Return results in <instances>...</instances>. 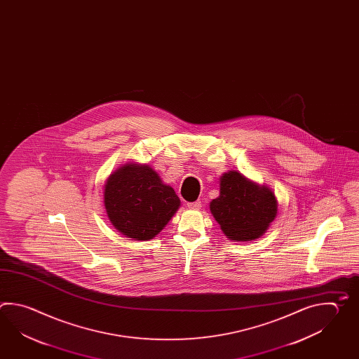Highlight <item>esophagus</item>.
<instances>
[{
	"mask_svg": "<svg viewBox=\"0 0 359 359\" xmlns=\"http://www.w3.org/2000/svg\"><path fill=\"white\" fill-rule=\"evenodd\" d=\"M188 208H191V210H199L201 207H202V202L201 201H196V202H189L188 203Z\"/></svg>",
	"mask_w": 359,
	"mask_h": 359,
	"instance_id": "34e87169",
	"label": "esophagus"
}]
</instances>
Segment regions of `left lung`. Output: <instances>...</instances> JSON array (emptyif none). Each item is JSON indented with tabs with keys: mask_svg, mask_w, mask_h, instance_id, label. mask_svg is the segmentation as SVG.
<instances>
[{
	"mask_svg": "<svg viewBox=\"0 0 359 359\" xmlns=\"http://www.w3.org/2000/svg\"><path fill=\"white\" fill-rule=\"evenodd\" d=\"M278 205L270 187L231 170L219 177V197L211 201L210 211L230 241L250 242L267 231Z\"/></svg>",
	"mask_w": 359,
	"mask_h": 359,
	"instance_id": "1",
	"label": "left lung"
}]
</instances>
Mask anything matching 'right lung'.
<instances>
[{
    "label": "right lung",
    "mask_w": 359,
    "mask_h": 359,
    "mask_svg": "<svg viewBox=\"0 0 359 359\" xmlns=\"http://www.w3.org/2000/svg\"><path fill=\"white\" fill-rule=\"evenodd\" d=\"M103 205L118 233L151 241L179 210L180 199L149 165L130 161L106 179Z\"/></svg>",
    "instance_id": "1"
}]
</instances>
